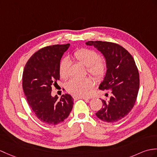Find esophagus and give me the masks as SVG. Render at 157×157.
Masks as SVG:
<instances>
[{"label": "esophagus", "mask_w": 157, "mask_h": 157, "mask_svg": "<svg viewBox=\"0 0 157 157\" xmlns=\"http://www.w3.org/2000/svg\"><path fill=\"white\" fill-rule=\"evenodd\" d=\"M74 98V100H77V99H83V100H88L89 98H86V97H82V96H74L73 97Z\"/></svg>", "instance_id": "34e87169"}]
</instances>
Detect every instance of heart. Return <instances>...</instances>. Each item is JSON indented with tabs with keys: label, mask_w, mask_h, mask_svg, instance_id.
Wrapping results in <instances>:
<instances>
[{
	"label": "heart",
	"mask_w": 157,
	"mask_h": 157,
	"mask_svg": "<svg viewBox=\"0 0 157 157\" xmlns=\"http://www.w3.org/2000/svg\"><path fill=\"white\" fill-rule=\"evenodd\" d=\"M73 56L75 59L87 67V71L97 79H102L107 71V64L105 61L100 58V56L95 51L82 48L76 50ZM70 61L67 59H62L59 63V72L61 78L68 77L70 73ZM94 85L92 78L71 79L66 85L69 93L77 96H84L88 94L90 90Z\"/></svg>",
	"instance_id": "1"
}]
</instances>
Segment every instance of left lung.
<instances>
[{
	"instance_id": "left-lung-1",
	"label": "left lung",
	"mask_w": 157,
	"mask_h": 157,
	"mask_svg": "<svg viewBox=\"0 0 157 157\" xmlns=\"http://www.w3.org/2000/svg\"><path fill=\"white\" fill-rule=\"evenodd\" d=\"M86 45L102 53L107 64L99 89L110 91L111 96L108 100H101L102 108L96 115L104 122H118L128 115L136 102L140 79L135 61L128 51L116 43L91 41Z\"/></svg>"
}]
</instances>
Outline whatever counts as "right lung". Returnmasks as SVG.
<instances>
[{
	"instance_id": "add662e5",
	"label": "right lung",
	"mask_w": 157,
	"mask_h": 157,
	"mask_svg": "<svg viewBox=\"0 0 157 157\" xmlns=\"http://www.w3.org/2000/svg\"><path fill=\"white\" fill-rule=\"evenodd\" d=\"M70 45H54L39 49L24 68L23 88L27 102L37 117L47 124L63 122L74 105V98L70 94L62 95L59 100L57 95L52 96V87L59 80L61 59Z\"/></svg>"
}]
</instances>
